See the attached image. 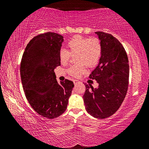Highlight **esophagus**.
<instances>
[{
	"mask_svg": "<svg viewBox=\"0 0 149 149\" xmlns=\"http://www.w3.org/2000/svg\"><path fill=\"white\" fill-rule=\"evenodd\" d=\"M79 81L76 80V79H74V84L75 85L78 84H79Z\"/></svg>",
	"mask_w": 149,
	"mask_h": 149,
	"instance_id": "obj_1",
	"label": "esophagus"
}]
</instances>
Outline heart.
<instances>
[{
  "label": "heart",
  "mask_w": 149,
  "mask_h": 149,
  "mask_svg": "<svg viewBox=\"0 0 149 149\" xmlns=\"http://www.w3.org/2000/svg\"><path fill=\"white\" fill-rule=\"evenodd\" d=\"M68 51L62 49L60 51V62L63 65L68 63L70 56L77 55L75 58L77 63H83L87 67H92L97 64L102 52V43L98 37H83L75 36L68 42ZM85 71L84 64L72 65L68 72L72 76L77 77Z\"/></svg>",
  "instance_id": "1"
}]
</instances>
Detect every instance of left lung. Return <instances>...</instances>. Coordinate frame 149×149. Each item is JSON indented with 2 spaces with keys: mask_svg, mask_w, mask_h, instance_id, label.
Here are the masks:
<instances>
[{
  "mask_svg": "<svg viewBox=\"0 0 149 149\" xmlns=\"http://www.w3.org/2000/svg\"><path fill=\"white\" fill-rule=\"evenodd\" d=\"M95 33L101 41L102 52L99 64L89 77L97 81L99 86L94 89L91 84H84L86 89L83 98L90 115L104 119L114 114L125 99L129 84V61L125 49L116 37L102 31Z\"/></svg>",
  "mask_w": 149,
  "mask_h": 149,
  "instance_id": "obj_1",
  "label": "left lung"
}]
</instances>
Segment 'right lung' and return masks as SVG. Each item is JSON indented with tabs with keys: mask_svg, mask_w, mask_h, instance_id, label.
<instances>
[{
	"mask_svg": "<svg viewBox=\"0 0 149 149\" xmlns=\"http://www.w3.org/2000/svg\"><path fill=\"white\" fill-rule=\"evenodd\" d=\"M61 35L47 32L34 37L26 47L20 65L22 86L31 107L39 115L52 119L67 108L74 85L57 82L54 72L60 65Z\"/></svg>",
	"mask_w": 149,
	"mask_h": 149,
	"instance_id": "add662e5",
	"label": "right lung"
}]
</instances>
